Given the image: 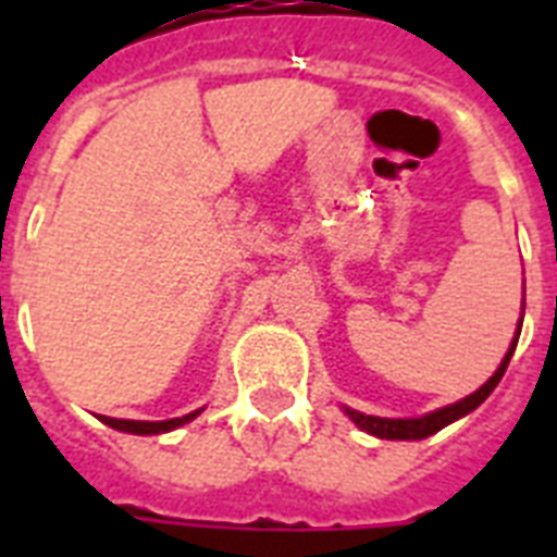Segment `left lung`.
<instances>
[{"label":"left lung","mask_w":557,"mask_h":557,"mask_svg":"<svg viewBox=\"0 0 557 557\" xmlns=\"http://www.w3.org/2000/svg\"><path fill=\"white\" fill-rule=\"evenodd\" d=\"M523 304H527V300H523ZM520 326H523V318H520L518 332H515V338H511L509 352L503 356L500 367L494 370L492 379L485 381L480 389H474L471 396L454 401V405H445V407H440V410H431V413L416 416V419H387V416H367V413H361V410H352V407H347V405H341V407H344V413H347L349 419H352V422L361 428V431L370 433V436H379V440H428V436H433V433H440L442 428H448L450 422H457V419L468 416L471 410H476V407L483 405L485 398L492 396L494 387L500 384L503 372H506V367H509L511 356H515V347H518V338H520Z\"/></svg>","instance_id":"8db88e82"}]
</instances>
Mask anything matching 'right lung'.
I'll return each instance as SVG.
<instances>
[{
    "label": "right lung",
    "mask_w": 557,
    "mask_h": 557,
    "mask_svg": "<svg viewBox=\"0 0 557 557\" xmlns=\"http://www.w3.org/2000/svg\"><path fill=\"white\" fill-rule=\"evenodd\" d=\"M201 413L199 410H193L187 416H178V419H164V422H135V419H112V416H98L100 422L109 424V428H115L121 433H135V436H152V433H168V431H176L182 424L193 422L196 416Z\"/></svg>",
    "instance_id": "add662e5"
}]
</instances>
